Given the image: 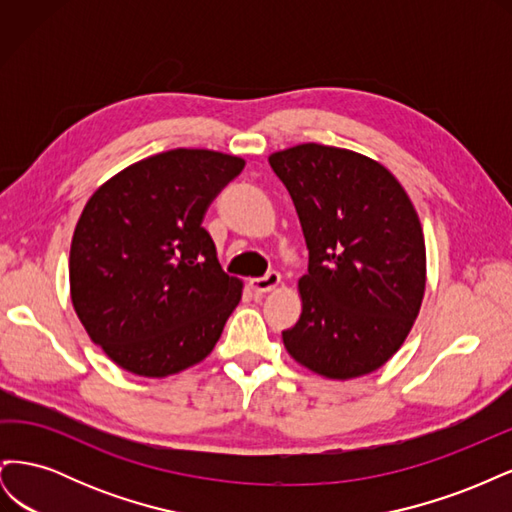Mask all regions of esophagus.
Instances as JSON below:
<instances>
[{
	"instance_id": "obj_1",
	"label": "esophagus",
	"mask_w": 512,
	"mask_h": 512,
	"mask_svg": "<svg viewBox=\"0 0 512 512\" xmlns=\"http://www.w3.org/2000/svg\"><path fill=\"white\" fill-rule=\"evenodd\" d=\"M282 277L277 271H269L265 277H256V280L250 282V288L256 292V294H265V292H271L275 286H280Z\"/></svg>"
}]
</instances>
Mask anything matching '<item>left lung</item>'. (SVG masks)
Returning a JSON list of instances; mask_svg holds the SVG:
<instances>
[{
    "label": "left lung",
    "mask_w": 512,
    "mask_h": 512,
    "mask_svg": "<svg viewBox=\"0 0 512 512\" xmlns=\"http://www.w3.org/2000/svg\"><path fill=\"white\" fill-rule=\"evenodd\" d=\"M309 252L303 312L282 331L297 363L331 380L365 376L404 344L425 294V239L401 183L376 160L305 143L269 158Z\"/></svg>",
    "instance_id": "obj_1"
}]
</instances>
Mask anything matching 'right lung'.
Listing matches in <instances>:
<instances>
[{"label": "right lung", "mask_w": 512, "mask_h": 512, "mask_svg": "<svg viewBox=\"0 0 512 512\" xmlns=\"http://www.w3.org/2000/svg\"><path fill=\"white\" fill-rule=\"evenodd\" d=\"M243 166L220 151L170 149L87 200L70 247L72 305L119 367L164 378L218 344L243 284L222 271L203 218Z\"/></svg>", "instance_id": "right-lung-1"}]
</instances>
